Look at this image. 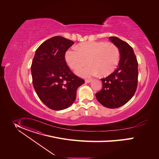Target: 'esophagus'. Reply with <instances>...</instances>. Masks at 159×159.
Returning <instances> with one entry per match:
<instances>
[{"label":"esophagus","mask_w":159,"mask_h":159,"mask_svg":"<svg viewBox=\"0 0 159 159\" xmlns=\"http://www.w3.org/2000/svg\"><path fill=\"white\" fill-rule=\"evenodd\" d=\"M91 81H92L91 80H86L85 81V82H86V83H90Z\"/></svg>","instance_id":"34e87169"}]
</instances>
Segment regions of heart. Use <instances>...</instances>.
<instances>
[{
  "label": "heart",
  "instance_id": "heart-1",
  "mask_svg": "<svg viewBox=\"0 0 159 159\" xmlns=\"http://www.w3.org/2000/svg\"><path fill=\"white\" fill-rule=\"evenodd\" d=\"M65 60L73 70L85 66L88 61L90 66L76 71L80 76L88 78L98 73L101 76H107L113 73L118 66L120 53L118 48L113 43L92 42L67 50Z\"/></svg>",
  "mask_w": 159,
  "mask_h": 159
}]
</instances>
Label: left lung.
<instances>
[{"mask_svg": "<svg viewBox=\"0 0 159 159\" xmlns=\"http://www.w3.org/2000/svg\"><path fill=\"white\" fill-rule=\"evenodd\" d=\"M120 58L118 67L105 78H102V89L95 94L97 100L108 108H117L127 103L134 96L138 83V62L133 48L116 37H110Z\"/></svg>", "mask_w": 159, "mask_h": 159, "instance_id": "obj_1", "label": "left lung"}]
</instances>
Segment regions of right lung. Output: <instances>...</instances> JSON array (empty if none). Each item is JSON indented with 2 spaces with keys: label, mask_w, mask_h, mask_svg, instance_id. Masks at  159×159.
Returning <instances> with one entry per match:
<instances>
[{
  "label": "right lung",
  "mask_w": 159,
  "mask_h": 159,
  "mask_svg": "<svg viewBox=\"0 0 159 159\" xmlns=\"http://www.w3.org/2000/svg\"><path fill=\"white\" fill-rule=\"evenodd\" d=\"M74 43L61 36L44 42L35 51L31 66L32 83L41 101L59 111L75 102L76 90L84 81L74 75L65 61V54Z\"/></svg>",
  "instance_id": "right-lung-1"
}]
</instances>
